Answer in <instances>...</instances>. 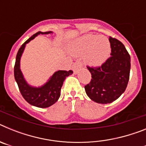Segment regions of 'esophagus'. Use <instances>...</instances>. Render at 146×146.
<instances>
[{
	"label": "esophagus",
	"instance_id": "obj_1",
	"mask_svg": "<svg viewBox=\"0 0 146 146\" xmlns=\"http://www.w3.org/2000/svg\"><path fill=\"white\" fill-rule=\"evenodd\" d=\"M82 64L80 60H77V61L74 62V64H73V65H72V69L74 71V74H77V72H78V71L82 68Z\"/></svg>",
	"mask_w": 146,
	"mask_h": 146
}]
</instances>
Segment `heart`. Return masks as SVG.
<instances>
[{"label":"heart","instance_id":"1","mask_svg":"<svg viewBox=\"0 0 146 146\" xmlns=\"http://www.w3.org/2000/svg\"><path fill=\"white\" fill-rule=\"evenodd\" d=\"M70 52L78 56L86 55L87 64L97 66L109 58L111 46L105 36L88 34L77 38L71 44Z\"/></svg>","mask_w":146,"mask_h":146}]
</instances>
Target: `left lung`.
I'll list each match as a JSON object with an SVG mask.
<instances>
[{
  "mask_svg": "<svg viewBox=\"0 0 146 146\" xmlns=\"http://www.w3.org/2000/svg\"><path fill=\"white\" fill-rule=\"evenodd\" d=\"M110 57L100 66H89L91 80L85 90L91 100L99 104H109L121 96L129 80L130 55L121 42L110 36Z\"/></svg>",
  "mask_w": 146,
  "mask_h": 146,
  "instance_id": "8db88e82",
  "label": "left lung"
}]
</instances>
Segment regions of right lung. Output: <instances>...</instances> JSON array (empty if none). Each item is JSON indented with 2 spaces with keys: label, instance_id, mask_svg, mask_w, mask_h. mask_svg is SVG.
I'll return each instance as SVG.
<instances>
[{
  "label": "right lung",
  "instance_id": "right-lung-1",
  "mask_svg": "<svg viewBox=\"0 0 146 146\" xmlns=\"http://www.w3.org/2000/svg\"><path fill=\"white\" fill-rule=\"evenodd\" d=\"M51 33V31H38L24 42L18 50L14 68L15 80L17 83L22 96L29 104L41 108H48L58 101L60 96V88L63 86L64 80L66 77L73 74V71H58L54 73L48 82L43 86L40 88H33L28 86V83L25 82L20 69V60L27 43L33 39L38 34H48Z\"/></svg>",
  "mask_w": 146,
  "mask_h": 146
}]
</instances>
